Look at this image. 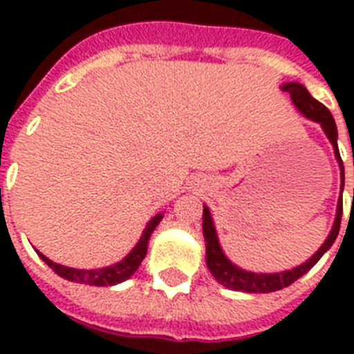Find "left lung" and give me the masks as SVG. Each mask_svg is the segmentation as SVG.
I'll return each mask as SVG.
<instances>
[{"label": "left lung", "mask_w": 354, "mask_h": 354, "mask_svg": "<svg viewBox=\"0 0 354 354\" xmlns=\"http://www.w3.org/2000/svg\"><path fill=\"white\" fill-rule=\"evenodd\" d=\"M281 90L290 93L294 106H296L305 118L322 124L325 136H327L330 143H333L336 160L340 163L342 189H344V163H342L340 152H338V143H336L338 130H336V122L335 119H333V115H330V112L322 104V102L316 101V99L308 93L307 88L303 84H299V82H286V84L281 86ZM342 211H344V205H342L340 198V202H338V211H336L335 226L330 230L327 241L322 244V248L314 253L313 257L308 259L307 263L299 264L296 268L286 270V272H277V274H255V272H246V270L239 268V266H235V264L224 255V252H222L221 248V242H218V236H216V230L215 226H213V218H211L209 209H207V205H204L202 230H204L205 239V263H207V268H209V272L213 274V277H215L222 286L230 288V290L248 292V294H266V292L281 290V288H285V286H290L292 283L299 279L301 275L307 274L308 270L313 268L314 264L322 259V255L333 246V242L336 241L338 232H340Z\"/></svg>", "instance_id": "8db88e82"}]
</instances>
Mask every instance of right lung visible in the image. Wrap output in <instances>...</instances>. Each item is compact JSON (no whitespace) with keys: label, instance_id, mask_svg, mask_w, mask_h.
<instances>
[{"label":"right lung","instance_id":"1","mask_svg":"<svg viewBox=\"0 0 354 354\" xmlns=\"http://www.w3.org/2000/svg\"><path fill=\"white\" fill-rule=\"evenodd\" d=\"M161 218H163V213H158L154 218H150V222L145 227L143 235L139 239V242L133 246V250L128 253L127 257L119 261V263L112 264V266H106V268L99 270H77L69 268V266H62V264L53 263L51 259H47L44 253L36 252L40 255V259L49 266V268L55 270V274H58L60 277L68 281H73V283H82V285H93V286H112L127 281L130 275L139 268V264L147 255V248H149V239L152 235V232L156 230V226L160 224Z\"/></svg>","mask_w":354,"mask_h":354}]
</instances>
